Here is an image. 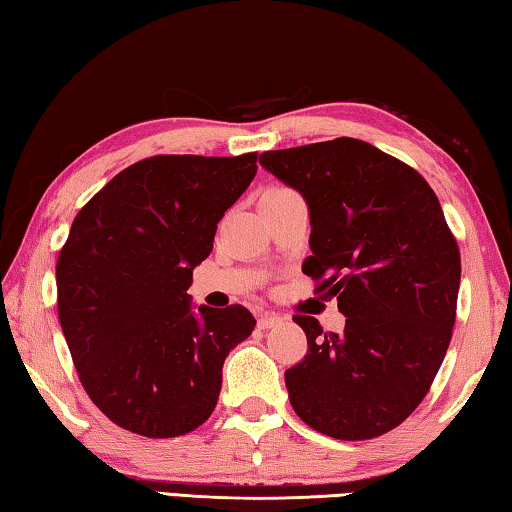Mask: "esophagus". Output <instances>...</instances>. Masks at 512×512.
<instances>
[{"instance_id": "34e87169", "label": "esophagus", "mask_w": 512, "mask_h": 512, "mask_svg": "<svg viewBox=\"0 0 512 512\" xmlns=\"http://www.w3.org/2000/svg\"><path fill=\"white\" fill-rule=\"evenodd\" d=\"M284 323V318L282 316H277V314H262L257 318V325H259V329H271V327H280Z\"/></svg>"}]
</instances>
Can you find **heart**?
<instances>
[{
    "label": "heart",
    "mask_w": 512,
    "mask_h": 512,
    "mask_svg": "<svg viewBox=\"0 0 512 512\" xmlns=\"http://www.w3.org/2000/svg\"><path fill=\"white\" fill-rule=\"evenodd\" d=\"M275 192H287V189H282V187H271V189H266L264 194H275Z\"/></svg>",
    "instance_id": "obj_1"
}]
</instances>
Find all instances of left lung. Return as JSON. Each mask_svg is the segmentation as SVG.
<instances>
[{"label":"left lung","mask_w":512,"mask_h":512,"mask_svg":"<svg viewBox=\"0 0 512 512\" xmlns=\"http://www.w3.org/2000/svg\"><path fill=\"white\" fill-rule=\"evenodd\" d=\"M259 164L302 194V273L339 300L341 334L293 316L309 350L284 372L293 411L336 440H368L415 411L452 341L461 253L427 180L377 146L336 137L266 151Z\"/></svg>","instance_id":"8db88e82"}]
</instances>
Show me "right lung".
I'll return each mask as SVG.
<instances>
[{
	"label": "right lung",
	"mask_w": 512,
	"mask_h": 512,
	"mask_svg": "<svg viewBox=\"0 0 512 512\" xmlns=\"http://www.w3.org/2000/svg\"><path fill=\"white\" fill-rule=\"evenodd\" d=\"M255 173L257 153L153 155L76 214L56 264L58 318L85 393L121 429L176 438L212 415L223 361L255 318L196 309L187 289Z\"/></svg>",
	"instance_id": "1"
}]
</instances>
